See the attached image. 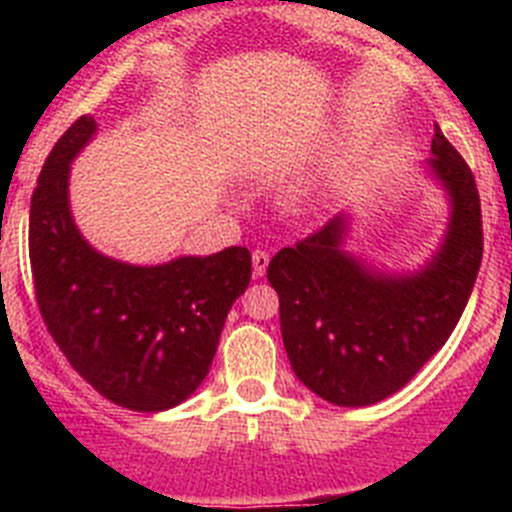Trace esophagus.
I'll use <instances>...</instances> for the list:
<instances>
[{
    "label": "esophagus",
    "instance_id": "1",
    "mask_svg": "<svg viewBox=\"0 0 512 512\" xmlns=\"http://www.w3.org/2000/svg\"><path fill=\"white\" fill-rule=\"evenodd\" d=\"M253 277H264L266 269H269V253L266 251H253Z\"/></svg>",
    "mask_w": 512,
    "mask_h": 512
}]
</instances>
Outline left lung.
<instances>
[{"label":"left lung","mask_w":512,"mask_h":512,"mask_svg":"<svg viewBox=\"0 0 512 512\" xmlns=\"http://www.w3.org/2000/svg\"><path fill=\"white\" fill-rule=\"evenodd\" d=\"M428 161L451 197L441 251L418 274L387 277L341 251L346 220L333 217L271 259L289 364L305 387L341 408L402 390L449 341L482 264V210L474 174L441 128Z\"/></svg>","instance_id":"1"}]
</instances>
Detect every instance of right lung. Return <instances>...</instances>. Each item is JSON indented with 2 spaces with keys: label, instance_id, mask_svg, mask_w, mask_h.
<instances>
[{
  "label": "right lung",
  "instance_id": "right-lung-1",
  "mask_svg": "<svg viewBox=\"0 0 512 512\" xmlns=\"http://www.w3.org/2000/svg\"><path fill=\"white\" fill-rule=\"evenodd\" d=\"M97 130L81 115L45 158L30 202V269L43 323L81 377L120 408L161 413L210 372L228 310L251 282L230 246L161 266L94 251L69 210V166Z\"/></svg>",
  "mask_w": 512,
  "mask_h": 512
}]
</instances>
